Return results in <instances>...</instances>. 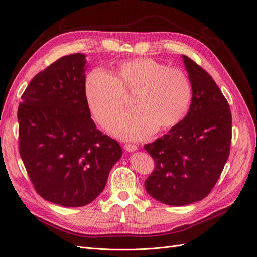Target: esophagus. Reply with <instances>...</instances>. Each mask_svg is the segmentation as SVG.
Listing matches in <instances>:
<instances>
[{"label": "esophagus", "instance_id": "obj_1", "mask_svg": "<svg viewBox=\"0 0 257 257\" xmlns=\"http://www.w3.org/2000/svg\"><path fill=\"white\" fill-rule=\"evenodd\" d=\"M124 149H125L128 152H133V151H136L138 149V146L134 145V144H125V145H124Z\"/></svg>", "mask_w": 257, "mask_h": 257}]
</instances>
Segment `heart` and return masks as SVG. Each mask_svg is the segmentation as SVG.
Masks as SVG:
<instances>
[{
  "mask_svg": "<svg viewBox=\"0 0 257 257\" xmlns=\"http://www.w3.org/2000/svg\"><path fill=\"white\" fill-rule=\"evenodd\" d=\"M115 75L94 68L84 80V96L94 118L106 125L124 107V91L134 92L135 109L114 118L110 131L124 139H142L181 122L191 105L192 82L184 71L151 58L118 62Z\"/></svg>",
  "mask_w": 257,
  "mask_h": 257,
  "instance_id": "b5f03b06",
  "label": "heart"
}]
</instances>
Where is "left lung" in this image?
Instances as JSON below:
<instances>
[{
  "label": "left lung",
  "mask_w": 257,
  "mask_h": 257,
  "mask_svg": "<svg viewBox=\"0 0 257 257\" xmlns=\"http://www.w3.org/2000/svg\"><path fill=\"white\" fill-rule=\"evenodd\" d=\"M182 57L193 88L189 112L168 134L145 145L155 165L145 181L146 191L170 206L193 204L209 195L231 144L227 99L203 67Z\"/></svg>",
  "instance_id": "left-lung-1"
}]
</instances>
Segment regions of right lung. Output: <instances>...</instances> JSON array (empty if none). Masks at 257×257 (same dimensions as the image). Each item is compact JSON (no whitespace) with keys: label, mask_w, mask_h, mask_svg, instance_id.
Masks as SVG:
<instances>
[{"label":"right lung","mask_w":257,"mask_h":257,"mask_svg":"<svg viewBox=\"0 0 257 257\" xmlns=\"http://www.w3.org/2000/svg\"><path fill=\"white\" fill-rule=\"evenodd\" d=\"M84 58L69 54L38 73L18 107L19 153L30 180L44 199L63 207L94 200L122 157L119 143L91 119Z\"/></svg>","instance_id":"1"}]
</instances>
